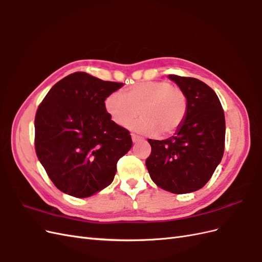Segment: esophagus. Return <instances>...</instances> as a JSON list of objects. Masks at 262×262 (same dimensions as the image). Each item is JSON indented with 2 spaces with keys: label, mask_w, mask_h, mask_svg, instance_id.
<instances>
[{
  "label": "esophagus",
  "mask_w": 262,
  "mask_h": 262,
  "mask_svg": "<svg viewBox=\"0 0 262 262\" xmlns=\"http://www.w3.org/2000/svg\"><path fill=\"white\" fill-rule=\"evenodd\" d=\"M131 138H132V141L134 142V143H136V142H138V141H142V140H143L141 137L137 136V134H131Z\"/></svg>",
  "instance_id": "esophagus-1"
}]
</instances>
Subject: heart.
Wrapping results in <instances>:
<instances>
[{"mask_svg":"<svg viewBox=\"0 0 262 262\" xmlns=\"http://www.w3.org/2000/svg\"><path fill=\"white\" fill-rule=\"evenodd\" d=\"M104 106L112 120L120 126H130L138 132L161 137L175 133L184 123L188 110L186 94L167 81H147L131 85L123 96L118 92L109 94Z\"/></svg>","mask_w":262,"mask_h":262,"instance_id":"obj_1","label":"heart"}]
</instances>
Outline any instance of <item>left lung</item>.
<instances>
[{
	"label": "left lung",
	"instance_id": "left-lung-1",
	"mask_svg": "<svg viewBox=\"0 0 262 262\" xmlns=\"http://www.w3.org/2000/svg\"><path fill=\"white\" fill-rule=\"evenodd\" d=\"M184 91L188 110L172 137L150 140L152 152L145 162L155 184L171 193L201 189L221 163L225 145V117L217 95L193 77L168 75Z\"/></svg>",
	"mask_w": 262,
	"mask_h": 262
}]
</instances>
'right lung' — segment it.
Returning <instances> with one entry per match:
<instances>
[{
  "label": "right lung",
  "instance_id": "1",
  "mask_svg": "<svg viewBox=\"0 0 262 262\" xmlns=\"http://www.w3.org/2000/svg\"><path fill=\"white\" fill-rule=\"evenodd\" d=\"M122 86L75 72L54 84L39 105L37 157L62 192L87 198L113 182L117 162L129 152L132 140L110 119L104 101Z\"/></svg>",
  "mask_w": 262,
  "mask_h": 262
}]
</instances>
